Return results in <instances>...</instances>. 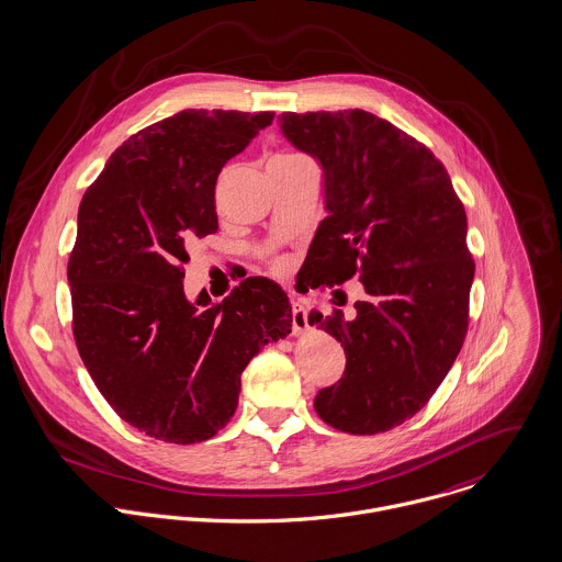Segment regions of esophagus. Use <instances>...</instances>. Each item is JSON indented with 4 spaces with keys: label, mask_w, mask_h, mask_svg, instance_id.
<instances>
[{
    "label": "esophagus",
    "mask_w": 562,
    "mask_h": 562,
    "mask_svg": "<svg viewBox=\"0 0 562 562\" xmlns=\"http://www.w3.org/2000/svg\"><path fill=\"white\" fill-rule=\"evenodd\" d=\"M308 330V319H306V308L300 302H293V333L300 337Z\"/></svg>",
    "instance_id": "34e87169"
}]
</instances>
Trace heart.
<instances>
[{"mask_svg": "<svg viewBox=\"0 0 562 562\" xmlns=\"http://www.w3.org/2000/svg\"><path fill=\"white\" fill-rule=\"evenodd\" d=\"M278 158H297V156H293V154H286V156H278Z\"/></svg>", "mask_w": 562, "mask_h": 562, "instance_id": "heart-1", "label": "heart"}]
</instances>
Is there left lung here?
<instances>
[{
    "label": "left lung",
    "mask_w": 562,
    "mask_h": 562,
    "mask_svg": "<svg viewBox=\"0 0 562 562\" xmlns=\"http://www.w3.org/2000/svg\"><path fill=\"white\" fill-rule=\"evenodd\" d=\"M278 123L324 176L311 286L358 276L367 293L349 319L308 315L347 358L315 411L347 435L386 432L428 404L467 335L475 267L464 209L435 154L375 114L282 113Z\"/></svg>",
    "instance_id": "left-lung-1"
}]
</instances>
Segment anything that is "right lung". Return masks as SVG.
Instances as JSON below:
<instances>
[{
	"label": "right lung",
	"mask_w": 562,
	"mask_h": 562,
	"mask_svg": "<svg viewBox=\"0 0 562 562\" xmlns=\"http://www.w3.org/2000/svg\"><path fill=\"white\" fill-rule=\"evenodd\" d=\"M273 113L182 111L114 149L78 211L67 278L74 337L114 413L165 443L209 441L238 406L240 373L291 335L280 284L247 278L224 302L184 295L187 245L217 232L215 184Z\"/></svg>",
	"instance_id": "add662e5"
}]
</instances>
